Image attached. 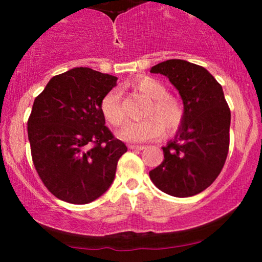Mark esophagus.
I'll return each mask as SVG.
<instances>
[{"instance_id":"obj_1","label":"esophagus","mask_w":262,"mask_h":262,"mask_svg":"<svg viewBox=\"0 0 262 262\" xmlns=\"http://www.w3.org/2000/svg\"><path fill=\"white\" fill-rule=\"evenodd\" d=\"M128 148L130 150H144L145 149V146L144 145H129Z\"/></svg>"}]
</instances>
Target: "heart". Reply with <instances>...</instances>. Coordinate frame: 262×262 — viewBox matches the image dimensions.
<instances>
[{
	"label": "heart",
	"mask_w": 262,
	"mask_h": 262,
	"mask_svg": "<svg viewBox=\"0 0 262 262\" xmlns=\"http://www.w3.org/2000/svg\"><path fill=\"white\" fill-rule=\"evenodd\" d=\"M137 90L150 98V103L144 110L145 119L139 122H130L119 130L118 137L128 143H143L158 138L164 128L166 132H173L182 122L183 112L175 98L167 96V89L164 83L154 77L143 76L135 79L130 83ZM101 112L104 119L119 127L125 121L124 110L122 106L121 91L111 90L101 101Z\"/></svg>",
	"instance_id": "b5f03b06"
}]
</instances>
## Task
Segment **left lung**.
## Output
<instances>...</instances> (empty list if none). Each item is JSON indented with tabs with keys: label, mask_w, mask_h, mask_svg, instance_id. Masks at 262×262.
Instances as JSON below:
<instances>
[{
	"label": "left lung",
	"mask_w": 262,
	"mask_h": 262,
	"mask_svg": "<svg viewBox=\"0 0 262 262\" xmlns=\"http://www.w3.org/2000/svg\"><path fill=\"white\" fill-rule=\"evenodd\" d=\"M150 73L166 76L183 102L181 125L150 180L170 196H194L214 182L227 160L230 110L223 89L208 70L186 60H166Z\"/></svg>",
	"instance_id": "obj_1"
}]
</instances>
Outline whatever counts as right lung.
I'll return each instance as SVG.
<instances>
[{"label": "right lung", "mask_w": 262, "mask_h": 262, "mask_svg": "<svg viewBox=\"0 0 262 262\" xmlns=\"http://www.w3.org/2000/svg\"><path fill=\"white\" fill-rule=\"evenodd\" d=\"M117 80L75 68L50 79L34 100L28 119L33 164L59 200L86 204L112 185L127 146L104 125L100 106Z\"/></svg>", "instance_id": "obj_1"}]
</instances>
